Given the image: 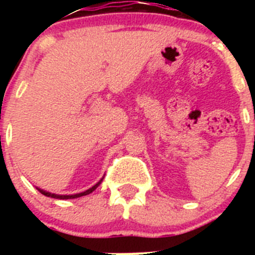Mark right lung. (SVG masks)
Returning <instances> with one entry per match:
<instances>
[{
	"label": "right lung",
	"instance_id": "add662e5",
	"mask_svg": "<svg viewBox=\"0 0 255 255\" xmlns=\"http://www.w3.org/2000/svg\"><path fill=\"white\" fill-rule=\"evenodd\" d=\"M102 181V180H101ZM101 181L98 182V184H96L94 186H92L91 189H88V190H85L84 193H80V194H74V195H56V194H51V193H48V191H44V190H40V189H38V190L42 193L43 195H46V197H51V198H56V199H74V198H79V197H83V195H88L91 194L92 191L96 190L97 186L100 185Z\"/></svg>",
	"mask_w": 255,
	"mask_h": 255
}]
</instances>
